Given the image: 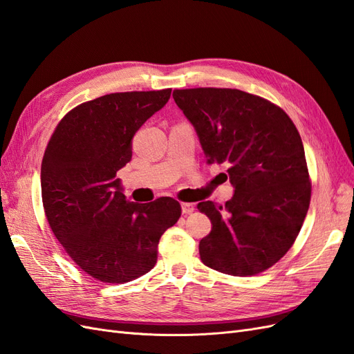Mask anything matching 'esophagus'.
<instances>
[{"mask_svg":"<svg viewBox=\"0 0 354 354\" xmlns=\"http://www.w3.org/2000/svg\"><path fill=\"white\" fill-rule=\"evenodd\" d=\"M194 210H196V206H194L193 203H183V214H184V215L193 214Z\"/></svg>","mask_w":354,"mask_h":354,"instance_id":"1","label":"esophagus"}]
</instances>
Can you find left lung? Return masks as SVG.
Instances as JSON below:
<instances>
[{
	"label": "left lung",
	"instance_id": "1",
	"mask_svg": "<svg viewBox=\"0 0 354 354\" xmlns=\"http://www.w3.org/2000/svg\"><path fill=\"white\" fill-rule=\"evenodd\" d=\"M174 99L196 127L206 163L227 165L236 188L225 206L198 203L212 222L200 258L224 274H259L295 243L310 206L311 180L294 121L276 104L237 88H176Z\"/></svg>",
	"mask_w": 354,
	"mask_h": 354
}]
</instances>
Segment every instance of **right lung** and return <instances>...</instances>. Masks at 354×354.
<instances>
[{
	"label": "right lung",
	"instance_id": "add662e5",
	"mask_svg": "<svg viewBox=\"0 0 354 354\" xmlns=\"http://www.w3.org/2000/svg\"><path fill=\"white\" fill-rule=\"evenodd\" d=\"M170 92L87 100L59 121L46 147L41 197L48 225L69 258L104 283H126L153 268L160 237L183 214L171 197L126 200L115 178L132 158V138Z\"/></svg>",
	"mask_w": 354,
	"mask_h": 354
}]
</instances>
